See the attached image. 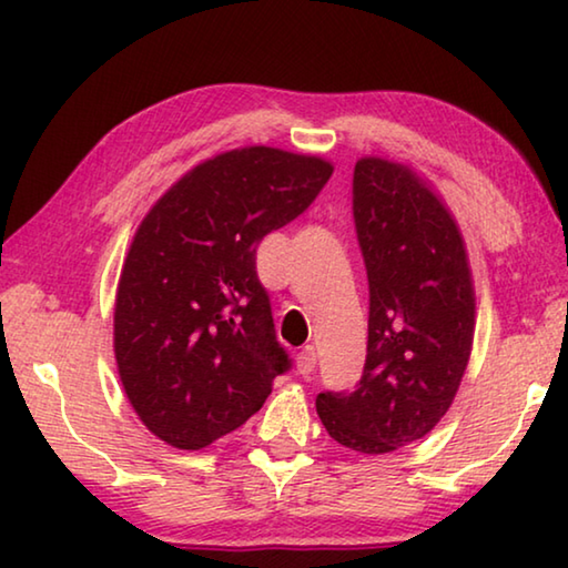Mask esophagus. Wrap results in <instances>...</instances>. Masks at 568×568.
<instances>
[{
  "instance_id": "esophagus-1",
  "label": "esophagus",
  "mask_w": 568,
  "mask_h": 568,
  "mask_svg": "<svg viewBox=\"0 0 568 568\" xmlns=\"http://www.w3.org/2000/svg\"><path fill=\"white\" fill-rule=\"evenodd\" d=\"M297 373L301 376H311V373L315 371V365H318V353H315L313 345H305V348L297 353Z\"/></svg>"
}]
</instances>
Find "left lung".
Wrapping results in <instances>:
<instances>
[{"instance_id": "left-lung-1", "label": "left lung", "mask_w": 568, "mask_h": 568, "mask_svg": "<svg viewBox=\"0 0 568 568\" xmlns=\"http://www.w3.org/2000/svg\"><path fill=\"white\" fill-rule=\"evenodd\" d=\"M353 220L368 273V355L355 390L318 393L315 408L333 440L381 456L446 416L474 345L476 293L454 215L408 165L355 162Z\"/></svg>"}]
</instances>
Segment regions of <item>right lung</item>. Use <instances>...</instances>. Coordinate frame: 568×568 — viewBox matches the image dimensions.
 <instances>
[{
  "label": "right lung",
  "mask_w": 568,
  "mask_h": 568,
  "mask_svg": "<svg viewBox=\"0 0 568 568\" xmlns=\"http://www.w3.org/2000/svg\"><path fill=\"white\" fill-rule=\"evenodd\" d=\"M333 175L315 155L253 145L185 172L142 220L114 297V361L134 413L197 450L263 408L291 368L255 250Z\"/></svg>",
  "instance_id": "1"
}]
</instances>
